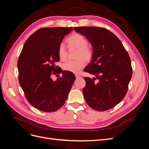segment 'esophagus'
I'll use <instances>...</instances> for the list:
<instances>
[{"mask_svg":"<svg viewBox=\"0 0 149 149\" xmlns=\"http://www.w3.org/2000/svg\"><path fill=\"white\" fill-rule=\"evenodd\" d=\"M75 76H76V78H80V77H81L80 75H79V74H75Z\"/></svg>","mask_w":149,"mask_h":149,"instance_id":"esophagus-1","label":"esophagus"}]
</instances>
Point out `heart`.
<instances>
[{
	"label": "heart",
	"instance_id": "1",
	"mask_svg": "<svg viewBox=\"0 0 149 149\" xmlns=\"http://www.w3.org/2000/svg\"><path fill=\"white\" fill-rule=\"evenodd\" d=\"M66 42L70 48L77 49L75 58L77 60L68 61L63 65L62 68L65 71L73 73H78L84 66V61H91L93 52L91 48L88 47V40L82 35L74 33L67 38ZM58 56L62 61L66 60L67 50L63 43H61L58 47Z\"/></svg>",
	"mask_w": 149,
	"mask_h": 149
}]
</instances>
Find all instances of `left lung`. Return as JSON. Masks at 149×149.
<instances>
[{
    "label": "left lung",
    "mask_w": 149,
    "mask_h": 149,
    "mask_svg": "<svg viewBox=\"0 0 149 149\" xmlns=\"http://www.w3.org/2000/svg\"><path fill=\"white\" fill-rule=\"evenodd\" d=\"M91 43L93 56L84 71L95 76L84 78V100L92 109L104 111L123 100L132 74L131 61L120 40L111 31L97 26L74 27Z\"/></svg>",
    "instance_id": "left-lung-1"
}]
</instances>
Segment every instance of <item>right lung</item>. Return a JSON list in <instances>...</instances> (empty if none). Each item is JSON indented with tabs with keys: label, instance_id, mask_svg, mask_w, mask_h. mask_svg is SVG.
Returning a JSON list of instances; mask_svg holds the SVG:
<instances>
[{
	"label": "right lung",
	"instance_id": "obj_1",
	"mask_svg": "<svg viewBox=\"0 0 149 149\" xmlns=\"http://www.w3.org/2000/svg\"><path fill=\"white\" fill-rule=\"evenodd\" d=\"M73 28L40 29L26 40L17 63L19 80L25 97L31 106L47 112L63 106L75 81L73 73L62 71L53 81L52 74L58 69V47Z\"/></svg>",
	"mask_w": 149,
	"mask_h": 149
}]
</instances>
